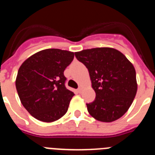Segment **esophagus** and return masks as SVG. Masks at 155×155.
Returning <instances> with one entry per match:
<instances>
[{
  "label": "esophagus",
  "mask_w": 155,
  "mask_h": 155,
  "mask_svg": "<svg viewBox=\"0 0 155 155\" xmlns=\"http://www.w3.org/2000/svg\"><path fill=\"white\" fill-rule=\"evenodd\" d=\"M77 92H78V93H81V88H78V89H77Z\"/></svg>",
  "instance_id": "34e87169"
}]
</instances>
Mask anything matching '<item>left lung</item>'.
I'll list each match as a JSON object with an SVG mask.
<instances>
[{
  "instance_id": "8db88e82",
  "label": "left lung",
  "mask_w": 155,
  "mask_h": 155,
  "mask_svg": "<svg viewBox=\"0 0 155 155\" xmlns=\"http://www.w3.org/2000/svg\"><path fill=\"white\" fill-rule=\"evenodd\" d=\"M88 68L96 99L86 104L97 121L111 122L127 112L137 92L136 71L129 59L112 48H95L75 52Z\"/></svg>"
}]
</instances>
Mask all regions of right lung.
<instances>
[{
	"label": "right lung",
	"instance_id": "right-lung-1",
	"mask_svg": "<svg viewBox=\"0 0 155 155\" xmlns=\"http://www.w3.org/2000/svg\"><path fill=\"white\" fill-rule=\"evenodd\" d=\"M74 57L72 51L48 48L30 56L18 69L15 80L18 97L39 121L52 122L67 113L74 94L65 87L63 72Z\"/></svg>",
	"mask_w": 155,
	"mask_h": 155
}]
</instances>
